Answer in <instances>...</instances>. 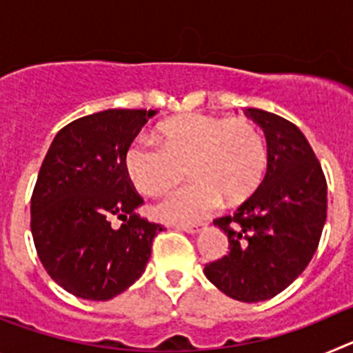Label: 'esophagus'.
Instances as JSON below:
<instances>
[{
  "label": "esophagus",
  "instance_id": "1",
  "mask_svg": "<svg viewBox=\"0 0 353 353\" xmlns=\"http://www.w3.org/2000/svg\"><path fill=\"white\" fill-rule=\"evenodd\" d=\"M174 228H176V230H182V232H187V233H198V232H201L203 224H174Z\"/></svg>",
  "mask_w": 353,
  "mask_h": 353
}]
</instances>
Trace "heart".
Returning a JSON list of instances; mask_svg holds the SVG:
<instances>
[{"label": "heart", "instance_id": "heart-1", "mask_svg": "<svg viewBox=\"0 0 353 353\" xmlns=\"http://www.w3.org/2000/svg\"><path fill=\"white\" fill-rule=\"evenodd\" d=\"M269 150L249 120L201 113L162 121L157 143L139 136L123 154L127 176L139 192L159 196L187 173L191 182L159 201L155 214L170 223H192L219 207L239 203L256 191L267 171Z\"/></svg>", "mask_w": 353, "mask_h": 353}]
</instances>
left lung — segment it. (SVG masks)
Wrapping results in <instances>:
<instances>
[{
  "mask_svg": "<svg viewBox=\"0 0 353 353\" xmlns=\"http://www.w3.org/2000/svg\"><path fill=\"white\" fill-rule=\"evenodd\" d=\"M245 114L267 138V173L232 215L214 221L228 235L230 252L205 265V276L228 297L261 302L292 285L316 252L327 182L297 125L263 109L248 108Z\"/></svg>",
  "mask_w": 353,
  "mask_h": 353,
  "instance_id": "obj_1",
  "label": "left lung"
}]
</instances>
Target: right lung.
<instances>
[{
    "mask_svg": "<svg viewBox=\"0 0 353 353\" xmlns=\"http://www.w3.org/2000/svg\"><path fill=\"white\" fill-rule=\"evenodd\" d=\"M154 114L108 109L77 118L56 134L40 166L31 235L43 269L76 297L109 301L125 292L166 230L134 212L143 198L123 166L125 148Z\"/></svg>",
    "mask_w": 353,
    "mask_h": 353,
    "instance_id": "obj_1",
    "label": "right lung"
}]
</instances>
